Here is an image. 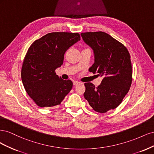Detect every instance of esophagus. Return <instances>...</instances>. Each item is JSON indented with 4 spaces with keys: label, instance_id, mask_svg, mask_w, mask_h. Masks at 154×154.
Returning <instances> with one entry per match:
<instances>
[{
    "label": "esophagus",
    "instance_id": "esophagus-1",
    "mask_svg": "<svg viewBox=\"0 0 154 154\" xmlns=\"http://www.w3.org/2000/svg\"><path fill=\"white\" fill-rule=\"evenodd\" d=\"M79 84H80V83L77 82V81H74V82H73V85H75V86H76V85H79Z\"/></svg>",
    "mask_w": 154,
    "mask_h": 154
}]
</instances>
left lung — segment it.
<instances>
[{
	"mask_svg": "<svg viewBox=\"0 0 154 154\" xmlns=\"http://www.w3.org/2000/svg\"><path fill=\"white\" fill-rule=\"evenodd\" d=\"M81 36L94 53V63L88 71L103 77L97 87L85 83L83 96L95 111L105 113L122 103L131 86L130 56L122 43L105 32H82Z\"/></svg>",
	"mask_w": 154,
	"mask_h": 154,
	"instance_id": "1",
	"label": "left lung"
}]
</instances>
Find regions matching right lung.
Segmentation results:
<instances>
[{
	"mask_svg": "<svg viewBox=\"0 0 154 154\" xmlns=\"http://www.w3.org/2000/svg\"><path fill=\"white\" fill-rule=\"evenodd\" d=\"M80 40L78 33L50 32L31 44L23 62L21 78L27 94L40 107L60 105L72 82L56 75L66 51Z\"/></svg>",
	"mask_w": 154,
	"mask_h": 154,
	"instance_id": "1",
	"label": "right lung"
}]
</instances>
